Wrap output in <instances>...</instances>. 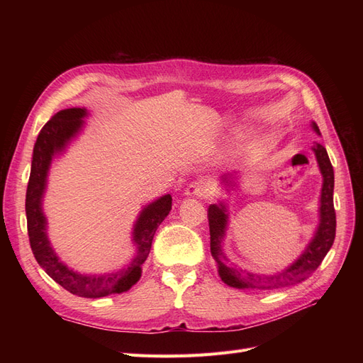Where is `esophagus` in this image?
I'll list each match as a JSON object with an SVG mask.
<instances>
[{"instance_id": "obj_1", "label": "esophagus", "mask_w": 363, "mask_h": 363, "mask_svg": "<svg viewBox=\"0 0 363 363\" xmlns=\"http://www.w3.org/2000/svg\"><path fill=\"white\" fill-rule=\"evenodd\" d=\"M184 194L189 196H203V199H207V196H211V189H208V186L204 182L196 180L186 188Z\"/></svg>"}]
</instances>
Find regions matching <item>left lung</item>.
I'll list each match as a JSON object with an SVG mask.
<instances>
[{"label":"left lung","instance_id":"left-lung-1","mask_svg":"<svg viewBox=\"0 0 363 363\" xmlns=\"http://www.w3.org/2000/svg\"><path fill=\"white\" fill-rule=\"evenodd\" d=\"M313 130L320 133V128L313 123ZM315 156L323 174V191H321V207H320V227H318L315 238L309 247L300 256L294 265L274 276H257V274L245 272L242 269H235L228 265V260L223 252V239L227 224V213L224 204H212L208 207V230H211V252L218 265V272L221 280L228 286L238 289H255V291H276L281 288L294 286L309 279L316 268L321 265L323 259L332 248L336 235V213L333 206V188H335V172L328 159L325 148L321 144L313 147ZM223 182H228L227 177Z\"/></svg>","mask_w":363,"mask_h":363}]
</instances>
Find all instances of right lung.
I'll list each match as a JSON object with an SVG mask.
<instances>
[{
    "instance_id": "add662e5",
    "label": "right lung",
    "mask_w": 363,
    "mask_h": 363,
    "mask_svg": "<svg viewBox=\"0 0 363 363\" xmlns=\"http://www.w3.org/2000/svg\"><path fill=\"white\" fill-rule=\"evenodd\" d=\"M83 116H86V108H67L54 115L40 130L33 150L31 172L27 186V230L33 255L54 281H57L63 289L83 298H101V296L124 292L139 280L142 265L150 255L152 238L163 219L168 216L172 199L171 195H164L142 211L133 230L136 256L127 268L104 276H82L65 267L54 255L47 239L45 216L42 213L40 199L45 189L47 172L52 156L62 151L67 142L80 130Z\"/></svg>"
}]
</instances>
